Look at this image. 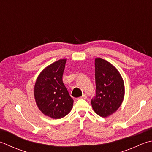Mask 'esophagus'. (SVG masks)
Masks as SVG:
<instances>
[{
  "label": "esophagus",
  "instance_id": "34e87169",
  "mask_svg": "<svg viewBox=\"0 0 152 152\" xmlns=\"http://www.w3.org/2000/svg\"><path fill=\"white\" fill-rule=\"evenodd\" d=\"M86 98H87V96H86V94H83L82 96L78 98V99H86Z\"/></svg>",
  "mask_w": 152,
  "mask_h": 152
}]
</instances>
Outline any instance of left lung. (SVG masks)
<instances>
[{
  "label": "left lung",
  "mask_w": 152,
  "mask_h": 152,
  "mask_svg": "<svg viewBox=\"0 0 152 152\" xmlns=\"http://www.w3.org/2000/svg\"><path fill=\"white\" fill-rule=\"evenodd\" d=\"M96 96L92 98V108L100 117H107L120 107L124 96V84L118 70L101 58L95 59Z\"/></svg>",
  "instance_id": "left-lung-1"
}]
</instances>
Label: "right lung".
Returning a JSON list of instances; mask_svg holds the SVG:
<instances>
[{"label": "right lung", "instance_id": "1", "mask_svg": "<svg viewBox=\"0 0 152 152\" xmlns=\"http://www.w3.org/2000/svg\"><path fill=\"white\" fill-rule=\"evenodd\" d=\"M66 61V59H60L47 66L37 77L34 87L39 109L55 119L69 113L74 103L62 82Z\"/></svg>", "mask_w": 152, "mask_h": 152}]
</instances>
